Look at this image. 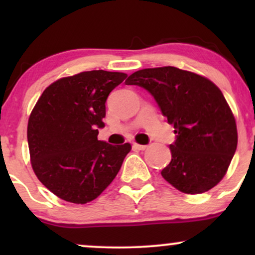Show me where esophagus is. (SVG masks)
Returning a JSON list of instances; mask_svg holds the SVG:
<instances>
[{"label":"esophagus","instance_id":"1","mask_svg":"<svg viewBox=\"0 0 255 255\" xmlns=\"http://www.w3.org/2000/svg\"><path fill=\"white\" fill-rule=\"evenodd\" d=\"M133 147H134V148H136V150L142 151V150H145V148L147 147V146H146V145H140V144H136V142H134V144H133Z\"/></svg>","mask_w":255,"mask_h":255}]
</instances>
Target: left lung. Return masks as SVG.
Wrapping results in <instances>:
<instances>
[{"mask_svg":"<svg viewBox=\"0 0 255 255\" xmlns=\"http://www.w3.org/2000/svg\"><path fill=\"white\" fill-rule=\"evenodd\" d=\"M126 85L153 96L176 140L162 176L187 194L207 192L224 177L238 146L235 118L222 91L195 73L176 67L137 71Z\"/></svg>","mask_w":255,"mask_h":255,"instance_id":"obj_1","label":"left lung"}]
</instances>
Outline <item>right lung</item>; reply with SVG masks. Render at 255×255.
Listing matches in <instances>:
<instances>
[{"mask_svg": "<svg viewBox=\"0 0 255 255\" xmlns=\"http://www.w3.org/2000/svg\"><path fill=\"white\" fill-rule=\"evenodd\" d=\"M127 74L90 71L58 79L44 90L27 126L31 164L38 180L62 200H95L116 177L128 142L98 140L105 102Z\"/></svg>", "mask_w": 255, "mask_h": 255, "instance_id": "right-lung-1", "label": "right lung"}]
</instances>
